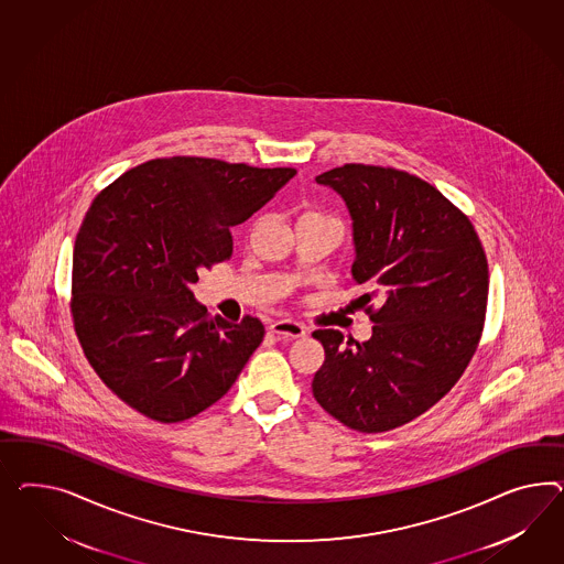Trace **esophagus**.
Returning <instances> with one entry per match:
<instances>
[{"mask_svg":"<svg viewBox=\"0 0 564 564\" xmlns=\"http://www.w3.org/2000/svg\"><path fill=\"white\" fill-rule=\"evenodd\" d=\"M271 333L279 338H300L305 336V326L295 321H276L271 324Z\"/></svg>","mask_w":564,"mask_h":564,"instance_id":"1","label":"esophagus"}]
</instances>
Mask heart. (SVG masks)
I'll list each match as a JSON object with an SVG mask.
<instances>
[{
	"label": "heart",
	"instance_id": "1",
	"mask_svg": "<svg viewBox=\"0 0 564 564\" xmlns=\"http://www.w3.org/2000/svg\"><path fill=\"white\" fill-rule=\"evenodd\" d=\"M304 217H316V219H333V217H326V215L316 214V212H312V214H305Z\"/></svg>",
	"mask_w": 564,
	"mask_h": 564
}]
</instances>
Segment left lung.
<instances>
[{"instance_id": "1", "label": "left lung", "mask_w": 564, "mask_h": 564, "mask_svg": "<svg viewBox=\"0 0 564 564\" xmlns=\"http://www.w3.org/2000/svg\"><path fill=\"white\" fill-rule=\"evenodd\" d=\"M352 221L350 274L373 322L355 343L316 330L324 364L312 392L324 411L361 433L411 423L440 402L470 364L488 297L482 243L466 215L431 184L394 167L345 164L316 176Z\"/></svg>"}]
</instances>
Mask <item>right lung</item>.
Segmentation results:
<instances>
[{"label": "right lung", "mask_w": 564, "mask_h": 564, "mask_svg": "<svg viewBox=\"0 0 564 564\" xmlns=\"http://www.w3.org/2000/svg\"><path fill=\"white\" fill-rule=\"evenodd\" d=\"M295 174L178 155L124 172L94 198L74 246L72 314L94 371L131 409L178 423L238 380L264 326L212 318L191 285L229 259V228Z\"/></svg>", "instance_id": "1"}]
</instances>
